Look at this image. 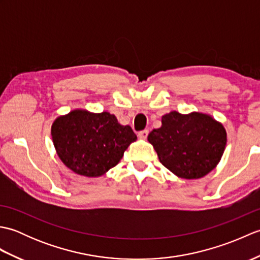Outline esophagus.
<instances>
[{
  "label": "esophagus",
  "mask_w": 260,
  "mask_h": 260,
  "mask_svg": "<svg viewBox=\"0 0 260 260\" xmlns=\"http://www.w3.org/2000/svg\"><path fill=\"white\" fill-rule=\"evenodd\" d=\"M139 137L140 139H142V140H145L146 137H147V135H148V129H144V131H141V132H139Z\"/></svg>",
  "instance_id": "34e87169"
}]
</instances>
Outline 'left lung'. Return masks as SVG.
I'll return each instance as SVG.
<instances>
[{
  "label": "left lung",
  "mask_w": 260,
  "mask_h": 260,
  "mask_svg": "<svg viewBox=\"0 0 260 260\" xmlns=\"http://www.w3.org/2000/svg\"><path fill=\"white\" fill-rule=\"evenodd\" d=\"M159 162L182 179H199L212 171L221 158L227 133L209 115L171 112L162 126L148 134Z\"/></svg>",
  "instance_id": "8db88e82"
}]
</instances>
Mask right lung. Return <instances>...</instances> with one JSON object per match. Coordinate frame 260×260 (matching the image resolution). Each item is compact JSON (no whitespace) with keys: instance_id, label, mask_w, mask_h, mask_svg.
I'll return each instance as SVG.
<instances>
[{"instance_id":"obj_1","label":"right lung","mask_w":260,"mask_h":260,"mask_svg":"<svg viewBox=\"0 0 260 260\" xmlns=\"http://www.w3.org/2000/svg\"><path fill=\"white\" fill-rule=\"evenodd\" d=\"M53 145L66 167L75 173L96 178L117 165L136 135L114 115L74 110L58 117L51 127Z\"/></svg>"}]
</instances>
